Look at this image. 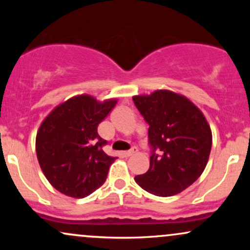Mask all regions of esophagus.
Returning a JSON list of instances; mask_svg holds the SVG:
<instances>
[{
  "label": "esophagus",
  "mask_w": 250,
  "mask_h": 250,
  "mask_svg": "<svg viewBox=\"0 0 250 250\" xmlns=\"http://www.w3.org/2000/svg\"><path fill=\"white\" fill-rule=\"evenodd\" d=\"M135 153H137V149H136V148H133V149H130V150L123 151L122 155H123V156H125V157H129V156H131V155H134Z\"/></svg>",
  "instance_id": "esophagus-1"
}]
</instances>
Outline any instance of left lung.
Wrapping results in <instances>:
<instances>
[{"label": "left lung", "instance_id": "left-lung-1", "mask_svg": "<svg viewBox=\"0 0 250 250\" xmlns=\"http://www.w3.org/2000/svg\"><path fill=\"white\" fill-rule=\"evenodd\" d=\"M133 101L149 125L151 147L148 171L135 181L156 196L181 193L207 166L213 141L207 120L190 100L170 90L136 95Z\"/></svg>", "mask_w": 250, "mask_h": 250}]
</instances>
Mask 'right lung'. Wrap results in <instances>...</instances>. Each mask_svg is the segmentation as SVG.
<instances>
[{
  "mask_svg": "<svg viewBox=\"0 0 250 250\" xmlns=\"http://www.w3.org/2000/svg\"><path fill=\"white\" fill-rule=\"evenodd\" d=\"M117 100L100 102L83 94L59 104L43 120L36 135V155L43 174L56 190L83 199L107 179L116 157L108 156L97 127Z\"/></svg>",
  "mask_w": 250,
  "mask_h": 250,
  "instance_id": "obj_1",
  "label": "right lung"
}]
</instances>
